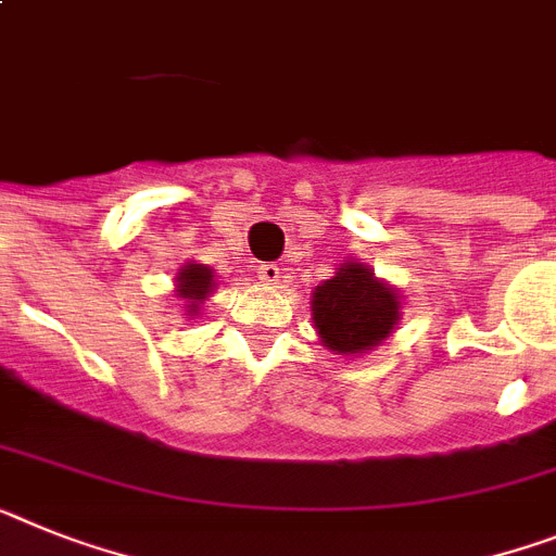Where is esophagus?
Here are the masks:
<instances>
[{
  "label": "esophagus",
  "instance_id": "34e87169",
  "mask_svg": "<svg viewBox=\"0 0 556 556\" xmlns=\"http://www.w3.org/2000/svg\"><path fill=\"white\" fill-rule=\"evenodd\" d=\"M258 278L264 283H278L281 281V267H278V264H261Z\"/></svg>",
  "mask_w": 556,
  "mask_h": 556
}]
</instances>
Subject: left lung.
I'll return each mask as SVG.
<instances>
[{
  "label": "left lung",
  "instance_id": "1",
  "mask_svg": "<svg viewBox=\"0 0 556 556\" xmlns=\"http://www.w3.org/2000/svg\"><path fill=\"white\" fill-rule=\"evenodd\" d=\"M312 320L324 345L357 357L391 337L400 324V292L379 281L371 267L349 261L312 292Z\"/></svg>",
  "mask_w": 556,
  "mask_h": 556
}]
</instances>
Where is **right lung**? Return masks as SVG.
Returning <instances> with one entry per match:
<instances>
[{"label":"right lung","mask_w":556,"mask_h":556,"mask_svg":"<svg viewBox=\"0 0 556 556\" xmlns=\"http://www.w3.org/2000/svg\"><path fill=\"white\" fill-rule=\"evenodd\" d=\"M213 287H216L213 283V269L205 267V264H185L177 273V298L185 301L188 315H199Z\"/></svg>","instance_id":"obj_1"}]
</instances>
